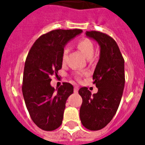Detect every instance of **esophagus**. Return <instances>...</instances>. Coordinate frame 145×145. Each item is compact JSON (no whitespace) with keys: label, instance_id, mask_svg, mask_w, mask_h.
Here are the masks:
<instances>
[{"label":"esophagus","instance_id":"esophagus-1","mask_svg":"<svg viewBox=\"0 0 145 145\" xmlns=\"http://www.w3.org/2000/svg\"><path fill=\"white\" fill-rule=\"evenodd\" d=\"M78 86H74V93H78Z\"/></svg>","mask_w":145,"mask_h":145}]
</instances>
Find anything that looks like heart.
<instances>
[{
    "label": "heart",
    "mask_w": 145,
    "mask_h": 145,
    "mask_svg": "<svg viewBox=\"0 0 145 145\" xmlns=\"http://www.w3.org/2000/svg\"><path fill=\"white\" fill-rule=\"evenodd\" d=\"M77 47L81 51V52L85 56L86 59H90L94 54V46H93V42L88 38H83L78 40L77 43ZM67 54H68V50L65 49L62 52V56H61V60L63 62L65 61ZM76 79L80 80V77L77 76Z\"/></svg>",
    "instance_id": "b5f03b06"
}]
</instances>
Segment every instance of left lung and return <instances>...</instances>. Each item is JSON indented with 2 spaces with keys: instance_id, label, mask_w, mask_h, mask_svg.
<instances>
[{
  "instance_id": "8db88e82",
  "label": "left lung",
  "mask_w": 145,
  "mask_h": 145,
  "mask_svg": "<svg viewBox=\"0 0 145 145\" xmlns=\"http://www.w3.org/2000/svg\"><path fill=\"white\" fill-rule=\"evenodd\" d=\"M86 35L100 46L99 60L93 76L98 93L92 95L87 87L80 89L83 99L80 117L85 128L95 131L107 126L118 109L125 85L124 59L111 37L96 31H86Z\"/></svg>"
}]
</instances>
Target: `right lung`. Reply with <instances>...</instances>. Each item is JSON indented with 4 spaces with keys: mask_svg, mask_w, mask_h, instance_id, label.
Masks as SVG:
<instances>
[{
    "mask_svg": "<svg viewBox=\"0 0 145 145\" xmlns=\"http://www.w3.org/2000/svg\"><path fill=\"white\" fill-rule=\"evenodd\" d=\"M81 32L80 29L51 31L35 42L27 56L22 90L31 118L43 130H55L62 123L66 101L74 87L63 83L55 89L50 77H58L65 44Z\"/></svg>",
    "mask_w": 145,
    "mask_h": 145,
    "instance_id": "obj_1",
    "label": "right lung"
}]
</instances>
